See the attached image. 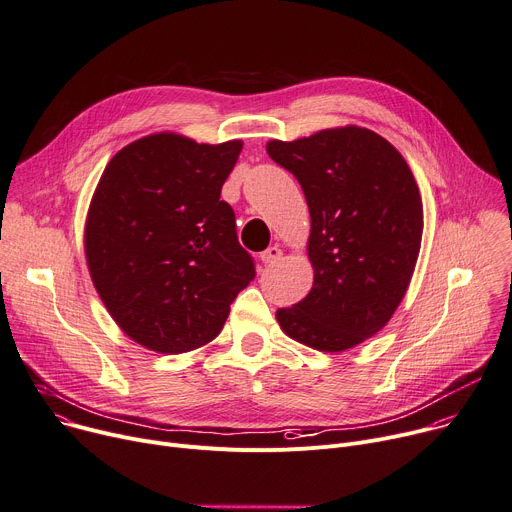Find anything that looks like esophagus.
I'll use <instances>...</instances> for the list:
<instances>
[{"mask_svg":"<svg viewBox=\"0 0 512 512\" xmlns=\"http://www.w3.org/2000/svg\"><path fill=\"white\" fill-rule=\"evenodd\" d=\"M281 256H283V250H281L279 246H270V248H266V250L260 254V260H262L266 266H270V264H274V262H279Z\"/></svg>","mask_w":512,"mask_h":512,"instance_id":"1","label":"esophagus"}]
</instances>
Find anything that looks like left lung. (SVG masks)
Masks as SVG:
<instances>
[{
	"mask_svg": "<svg viewBox=\"0 0 512 512\" xmlns=\"http://www.w3.org/2000/svg\"><path fill=\"white\" fill-rule=\"evenodd\" d=\"M266 151L301 184L311 229V291L277 311L281 330L322 352L375 336L402 303L422 242V199L404 155L371 129L344 125Z\"/></svg>",
	"mask_w": 512,
	"mask_h": 512,
	"instance_id": "8db88e82",
	"label": "left lung"
}]
</instances>
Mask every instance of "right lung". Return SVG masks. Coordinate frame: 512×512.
<instances>
[{
  "label": "right lung",
  "mask_w": 512,
  "mask_h": 512,
  "mask_svg": "<svg viewBox=\"0 0 512 512\" xmlns=\"http://www.w3.org/2000/svg\"><path fill=\"white\" fill-rule=\"evenodd\" d=\"M244 143L162 131L116 151L86 215L92 283L137 344L180 355L211 342L254 279L221 188Z\"/></svg>",
  "instance_id": "1"
}]
</instances>
